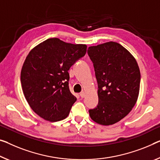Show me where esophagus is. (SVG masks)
<instances>
[{"label": "esophagus", "instance_id": "obj_1", "mask_svg": "<svg viewBox=\"0 0 160 160\" xmlns=\"http://www.w3.org/2000/svg\"><path fill=\"white\" fill-rule=\"evenodd\" d=\"M80 96H81V97H82V98L85 97V96H86V93H85L84 92H82L80 93Z\"/></svg>", "mask_w": 160, "mask_h": 160}]
</instances>
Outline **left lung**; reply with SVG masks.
<instances>
[{"instance_id":"1","label":"left lung","mask_w":160,"mask_h":160,"mask_svg":"<svg viewBox=\"0 0 160 160\" xmlns=\"http://www.w3.org/2000/svg\"><path fill=\"white\" fill-rule=\"evenodd\" d=\"M99 90V104L90 109L91 119L104 126L119 122L132 111L139 93L140 71L127 49L114 41L90 46Z\"/></svg>"}]
</instances>
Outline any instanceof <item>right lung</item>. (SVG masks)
Returning <instances> with one entry per match:
<instances>
[{
  "label": "right lung",
  "instance_id": "1",
  "mask_svg": "<svg viewBox=\"0 0 160 160\" xmlns=\"http://www.w3.org/2000/svg\"><path fill=\"white\" fill-rule=\"evenodd\" d=\"M86 44L48 38L32 48L21 73L23 94L32 110L49 122L66 119L77 97L68 88V70L87 52Z\"/></svg>",
  "mask_w": 160,
  "mask_h": 160
}]
</instances>
